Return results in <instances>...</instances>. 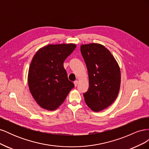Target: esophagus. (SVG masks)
Returning a JSON list of instances; mask_svg holds the SVG:
<instances>
[{
  "instance_id": "1",
  "label": "esophagus",
  "mask_w": 149,
  "mask_h": 149,
  "mask_svg": "<svg viewBox=\"0 0 149 149\" xmlns=\"http://www.w3.org/2000/svg\"><path fill=\"white\" fill-rule=\"evenodd\" d=\"M74 86H77V85H78V81H77V80L74 81Z\"/></svg>"
}]
</instances>
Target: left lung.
Masks as SVG:
<instances>
[{"label":"left lung","instance_id":"8db88e82","mask_svg":"<svg viewBox=\"0 0 149 149\" xmlns=\"http://www.w3.org/2000/svg\"><path fill=\"white\" fill-rule=\"evenodd\" d=\"M81 53L88 71L89 87L84 93L87 106L100 112L111 105L118 97L120 70L109 49L100 43L81 45Z\"/></svg>","mask_w":149,"mask_h":149}]
</instances>
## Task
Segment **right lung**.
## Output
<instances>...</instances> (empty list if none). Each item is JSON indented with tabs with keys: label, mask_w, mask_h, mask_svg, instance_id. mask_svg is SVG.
<instances>
[{
	"label": "right lung",
	"mask_w": 149,
	"mask_h": 149,
	"mask_svg": "<svg viewBox=\"0 0 149 149\" xmlns=\"http://www.w3.org/2000/svg\"><path fill=\"white\" fill-rule=\"evenodd\" d=\"M76 47L73 43L49 44L40 48L33 57L29 70V87L43 109L56 110L74 87L68 78L63 63Z\"/></svg>",
	"instance_id": "add662e5"
}]
</instances>
